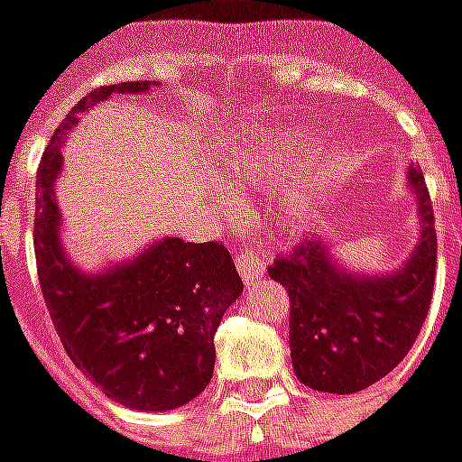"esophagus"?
I'll return each mask as SVG.
<instances>
[{"label":"esophagus","mask_w":462,"mask_h":462,"mask_svg":"<svg viewBox=\"0 0 462 462\" xmlns=\"http://www.w3.org/2000/svg\"><path fill=\"white\" fill-rule=\"evenodd\" d=\"M236 269L238 274H241V280L246 282V284H256V282L264 277V262H262V256L254 252H241L236 256Z\"/></svg>","instance_id":"esophagus-1"}]
</instances>
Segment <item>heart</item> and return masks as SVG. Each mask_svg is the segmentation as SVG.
Listing matches in <instances>:
<instances>
[{
	"label": "heart",
	"instance_id": "heart-1",
	"mask_svg": "<svg viewBox=\"0 0 462 462\" xmlns=\"http://www.w3.org/2000/svg\"><path fill=\"white\" fill-rule=\"evenodd\" d=\"M312 132L305 129H272L252 134L226 154L224 170L228 178L241 182L267 180L290 165V160L310 147ZM346 175L343 157L336 150L320 152L310 162L292 170L272 193V210L284 226L305 224L323 206ZM224 210H234V200L226 198Z\"/></svg>",
	"mask_w": 462,
	"mask_h": 462
}]
</instances>
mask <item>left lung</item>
I'll list each match as a JSON object with an SVG mask.
<instances>
[{"instance_id":"8db88e82","label":"left lung","mask_w":462,"mask_h":462,"mask_svg":"<svg viewBox=\"0 0 462 462\" xmlns=\"http://www.w3.org/2000/svg\"><path fill=\"white\" fill-rule=\"evenodd\" d=\"M407 188L417 200L420 238L394 272H348L320 236L305 238L269 267L290 295L292 366L310 389L361 392L394 371L420 336L435 287L438 234L417 167L407 170Z\"/></svg>"}]
</instances>
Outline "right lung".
<instances>
[{"label": "right lung", "instance_id": "right-lung-1", "mask_svg": "<svg viewBox=\"0 0 462 462\" xmlns=\"http://www.w3.org/2000/svg\"><path fill=\"white\" fill-rule=\"evenodd\" d=\"M134 80L96 88L55 129L37 170L35 256L52 325L70 361L126 410L167 411L195 399L213 376V336L244 292L224 244L154 238L144 252L86 272L63 246L55 182L65 134L80 114L114 94H150Z\"/></svg>", "mask_w": 462, "mask_h": 462}]
</instances>
